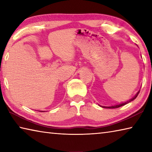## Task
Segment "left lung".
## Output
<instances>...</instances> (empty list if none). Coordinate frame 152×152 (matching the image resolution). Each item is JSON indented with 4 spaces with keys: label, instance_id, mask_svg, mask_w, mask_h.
Listing matches in <instances>:
<instances>
[{
    "label": "left lung",
    "instance_id": "obj_1",
    "mask_svg": "<svg viewBox=\"0 0 152 152\" xmlns=\"http://www.w3.org/2000/svg\"><path fill=\"white\" fill-rule=\"evenodd\" d=\"M139 93H140V91H138V92H137V93H136V94L135 95V96H133V97H132L131 99L129 100V101H126V102H121V103H119V104H115V105H112V106H109V107L101 106V105H99H99L100 107H102V108H106V109H115V108H119V107H120L123 106V105L127 104L129 103V102H132V101H133V100H135V99H136V97L137 96V95H138Z\"/></svg>",
    "mask_w": 152,
    "mask_h": 152
}]
</instances>
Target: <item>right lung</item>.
Instances as JSON below:
<instances>
[{"mask_svg":"<svg viewBox=\"0 0 152 152\" xmlns=\"http://www.w3.org/2000/svg\"><path fill=\"white\" fill-rule=\"evenodd\" d=\"M39 111H41V112H45V111H43V110H39Z\"/></svg>","mask_w":152,"mask_h":152,"instance_id":"obj_1","label":"right lung"}]
</instances>
